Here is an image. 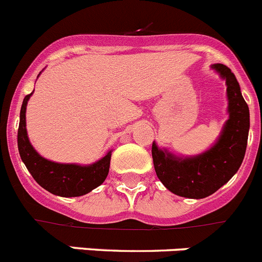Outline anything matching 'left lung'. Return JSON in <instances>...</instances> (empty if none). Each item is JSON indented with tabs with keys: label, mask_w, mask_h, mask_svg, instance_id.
Masks as SVG:
<instances>
[{
	"label": "left lung",
	"mask_w": 262,
	"mask_h": 262,
	"mask_svg": "<svg viewBox=\"0 0 262 262\" xmlns=\"http://www.w3.org/2000/svg\"><path fill=\"white\" fill-rule=\"evenodd\" d=\"M212 68L226 78L230 113L216 144L205 154L189 159L176 157L152 144V159L160 181L172 193L195 200L211 195L230 181L242 165L248 142L249 108L239 82L224 64H214Z\"/></svg>",
	"instance_id": "1"
}]
</instances>
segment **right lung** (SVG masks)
<instances>
[{
    "mask_svg": "<svg viewBox=\"0 0 262 262\" xmlns=\"http://www.w3.org/2000/svg\"><path fill=\"white\" fill-rule=\"evenodd\" d=\"M23 99L18 127V149L29 172L43 189L60 196H80L102 184L108 174L111 152L88 166L57 164L43 159L30 144L26 131V106L30 96Z\"/></svg>",
    "mask_w": 262,
    "mask_h": 262,
    "instance_id": "1",
    "label": "right lung"
}]
</instances>
